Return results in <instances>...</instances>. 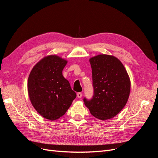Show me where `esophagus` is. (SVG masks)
I'll return each instance as SVG.
<instances>
[{"mask_svg":"<svg viewBox=\"0 0 158 158\" xmlns=\"http://www.w3.org/2000/svg\"><path fill=\"white\" fill-rule=\"evenodd\" d=\"M77 97L78 98H81L82 97V94L81 93V92H78V93H77Z\"/></svg>","mask_w":158,"mask_h":158,"instance_id":"34e87169","label":"esophagus"}]
</instances>
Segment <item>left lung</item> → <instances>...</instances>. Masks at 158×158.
<instances>
[{
  "instance_id": "left-lung-1",
  "label": "left lung",
  "mask_w": 158,
  "mask_h": 158,
  "mask_svg": "<svg viewBox=\"0 0 158 158\" xmlns=\"http://www.w3.org/2000/svg\"><path fill=\"white\" fill-rule=\"evenodd\" d=\"M92 69L94 94L84 99L92 115L106 121L115 117L126 106L131 92V80L121 60L113 55L101 54L89 59Z\"/></svg>"
}]
</instances>
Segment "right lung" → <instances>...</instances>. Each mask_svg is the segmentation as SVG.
I'll return each instance as SVG.
<instances>
[{
    "label": "right lung",
    "mask_w": 158,
    "mask_h": 158,
    "mask_svg": "<svg viewBox=\"0 0 158 158\" xmlns=\"http://www.w3.org/2000/svg\"><path fill=\"white\" fill-rule=\"evenodd\" d=\"M68 60L56 55L45 56L35 64L27 80L31 103L41 116L59 118L70 107L76 94L63 76Z\"/></svg>",
    "instance_id": "1"
}]
</instances>
